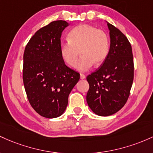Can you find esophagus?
Here are the masks:
<instances>
[{
	"mask_svg": "<svg viewBox=\"0 0 153 153\" xmlns=\"http://www.w3.org/2000/svg\"><path fill=\"white\" fill-rule=\"evenodd\" d=\"M86 76L84 74H80V78L82 79H85Z\"/></svg>",
	"mask_w": 153,
	"mask_h": 153,
	"instance_id": "obj_1",
	"label": "esophagus"
}]
</instances>
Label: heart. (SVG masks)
Masks as SVG:
<instances>
[{
    "label": "heart",
    "mask_w": 153,
    "mask_h": 153,
    "mask_svg": "<svg viewBox=\"0 0 153 153\" xmlns=\"http://www.w3.org/2000/svg\"><path fill=\"white\" fill-rule=\"evenodd\" d=\"M68 42L60 44V53L63 61L71 67H75L79 58V70L88 71L95 63L101 64L107 58L110 49L108 35L105 32L92 25H80L70 31Z\"/></svg>",
    "instance_id": "1"
}]
</instances>
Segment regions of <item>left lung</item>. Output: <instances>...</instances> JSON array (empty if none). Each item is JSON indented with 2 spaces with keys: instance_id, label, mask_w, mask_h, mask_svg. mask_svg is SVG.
I'll list each match as a JSON object with an SVG mask.
<instances>
[{
  "instance_id": "obj_1",
  "label": "left lung",
  "mask_w": 153,
  "mask_h": 153,
  "mask_svg": "<svg viewBox=\"0 0 153 153\" xmlns=\"http://www.w3.org/2000/svg\"><path fill=\"white\" fill-rule=\"evenodd\" d=\"M111 37L108 55L101 66L87 76V102L95 114H116L126 104L134 79V59L127 37L108 23Z\"/></svg>"
}]
</instances>
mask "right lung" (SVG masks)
Returning a JSON list of instances; mask_svg holds the SVG:
<instances>
[{"instance_id":"1","label":"right lung","mask_w":153,"mask_h":153,"mask_svg":"<svg viewBox=\"0 0 153 153\" xmlns=\"http://www.w3.org/2000/svg\"><path fill=\"white\" fill-rule=\"evenodd\" d=\"M66 21L51 22L35 32L24 53L23 82L27 98L37 114L48 118L61 116L70 92L80 78L60 53Z\"/></svg>"}]
</instances>
